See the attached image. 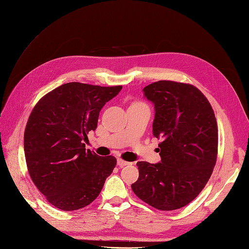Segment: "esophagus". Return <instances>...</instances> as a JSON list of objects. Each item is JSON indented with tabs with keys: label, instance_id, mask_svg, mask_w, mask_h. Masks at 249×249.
Segmentation results:
<instances>
[{
	"label": "esophagus",
	"instance_id": "esophagus-1",
	"mask_svg": "<svg viewBox=\"0 0 249 249\" xmlns=\"http://www.w3.org/2000/svg\"><path fill=\"white\" fill-rule=\"evenodd\" d=\"M117 165L120 167H124V166H126V165H130V162L124 161L123 159H117Z\"/></svg>",
	"mask_w": 249,
	"mask_h": 249
}]
</instances>
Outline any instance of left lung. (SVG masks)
I'll return each mask as SVG.
<instances>
[{
  "label": "left lung",
  "mask_w": 249,
  "mask_h": 249,
  "mask_svg": "<svg viewBox=\"0 0 249 249\" xmlns=\"http://www.w3.org/2000/svg\"><path fill=\"white\" fill-rule=\"evenodd\" d=\"M143 92L155 105L153 135L162 140L161 162H138L132 190L158 210H178L197 196L213 172L218 150L214 111L200 90L186 83L158 81Z\"/></svg>",
  "instance_id": "left-lung-1"
}]
</instances>
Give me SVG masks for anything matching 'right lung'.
Listing matches in <instances>:
<instances>
[{"label":"right lung","mask_w":249,"mask_h":249,"mask_svg":"<svg viewBox=\"0 0 249 249\" xmlns=\"http://www.w3.org/2000/svg\"><path fill=\"white\" fill-rule=\"evenodd\" d=\"M122 88L66 83L35 105L24 135L25 157L30 177L51 205L74 211L99 196L116 159L90 152L84 141Z\"/></svg>","instance_id":"obj_1"}]
</instances>
